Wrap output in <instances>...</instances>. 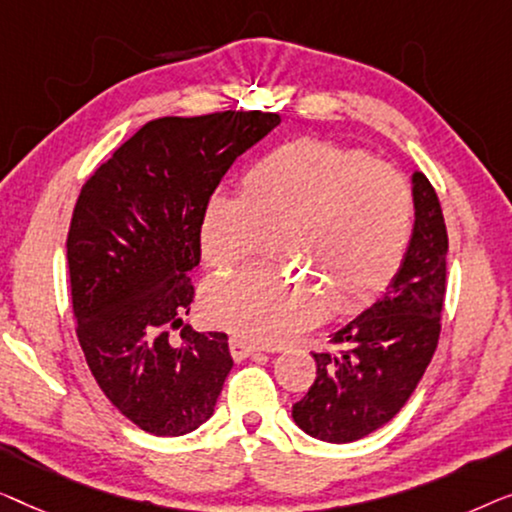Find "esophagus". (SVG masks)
I'll use <instances>...</instances> for the list:
<instances>
[{
  "label": "esophagus",
  "mask_w": 512,
  "mask_h": 512,
  "mask_svg": "<svg viewBox=\"0 0 512 512\" xmlns=\"http://www.w3.org/2000/svg\"><path fill=\"white\" fill-rule=\"evenodd\" d=\"M229 352H232V357L236 359V362H241V359L255 355L257 345L243 341V338H239V336H234L232 341H229Z\"/></svg>",
  "instance_id": "esophagus-1"
}]
</instances>
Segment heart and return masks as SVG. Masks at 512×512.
I'll return each mask as SVG.
<instances>
[{
	"label": "heart",
	"instance_id": "1",
	"mask_svg": "<svg viewBox=\"0 0 512 512\" xmlns=\"http://www.w3.org/2000/svg\"><path fill=\"white\" fill-rule=\"evenodd\" d=\"M413 229V192L390 164L331 141L297 139L250 164L241 194L218 192L201 215V255L234 269L278 234L285 262L250 266L206 287L213 325L253 343H283L334 311L366 304L397 273Z\"/></svg>",
	"mask_w": 512,
	"mask_h": 512
}]
</instances>
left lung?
Instances as JSON below:
<instances>
[{"label":"left lung","mask_w":512,"mask_h":512,"mask_svg":"<svg viewBox=\"0 0 512 512\" xmlns=\"http://www.w3.org/2000/svg\"><path fill=\"white\" fill-rule=\"evenodd\" d=\"M415 225L397 276L362 315L313 352L318 376L292 417L308 436L352 443L392 420L434 357L445 299L448 232L427 176L413 174Z\"/></svg>","instance_id":"8db88e82"}]
</instances>
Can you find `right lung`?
I'll list each match as a JSON object with an SVG mask.
<instances>
[{
  "mask_svg": "<svg viewBox=\"0 0 512 512\" xmlns=\"http://www.w3.org/2000/svg\"><path fill=\"white\" fill-rule=\"evenodd\" d=\"M276 125L264 111L150 120L78 194L67 236L78 343L102 392L148 434L204 424L232 371L222 331L169 336L194 299L206 201Z\"/></svg>",
  "mask_w": 512,
  "mask_h": 512,
  "instance_id": "add662e5",
  "label": "right lung"
}]
</instances>
